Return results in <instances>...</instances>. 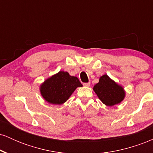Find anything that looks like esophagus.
<instances>
[{
	"label": "esophagus",
	"instance_id": "1",
	"mask_svg": "<svg viewBox=\"0 0 153 153\" xmlns=\"http://www.w3.org/2000/svg\"><path fill=\"white\" fill-rule=\"evenodd\" d=\"M83 85H85V86H87V87L90 86V85H91V82H84Z\"/></svg>",
	"mask_w": 153,
	"mask_h": 153
}]
</instances>
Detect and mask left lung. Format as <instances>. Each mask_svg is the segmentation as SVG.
Returning <instances> with one entry per match:
<instances>
[{"label": "left lung", "instance_id": "8db88e82", "mask_svg": "<svg viewBox=\"0 0 153 153\" xmlns=\"http://www.w3.org/2000/svg\"><path fill=\"white\" fill-rule=\"evenodd\" d=\"M98 97L105 105L112 106L124 99L125 92L122 86L112 80L107 75H103L94 87Z\"/></svg>", "mask_w": 153, "mask_h": 153}]
</instances>
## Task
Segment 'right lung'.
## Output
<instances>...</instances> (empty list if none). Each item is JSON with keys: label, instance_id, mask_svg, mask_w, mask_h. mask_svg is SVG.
I'll list each match as a JSON object with an SVG mask.
<instances>
[{"label": "right lung", "instance_id": "obj_1", "mask_svg": "<svg viewBox=\"0 0 153 153\" xmlns=\"http://www.w3.org/2000/svg\"><path fill=\"white\" fill-rule=\"evenodd\" d=\"M82 86L77 77L59 71L44 82L40 87V92L47 102L59 105L65 102L77 88Z\"/></svg>", "mask_w": 153, "mask_h": 153}]
</instances>
